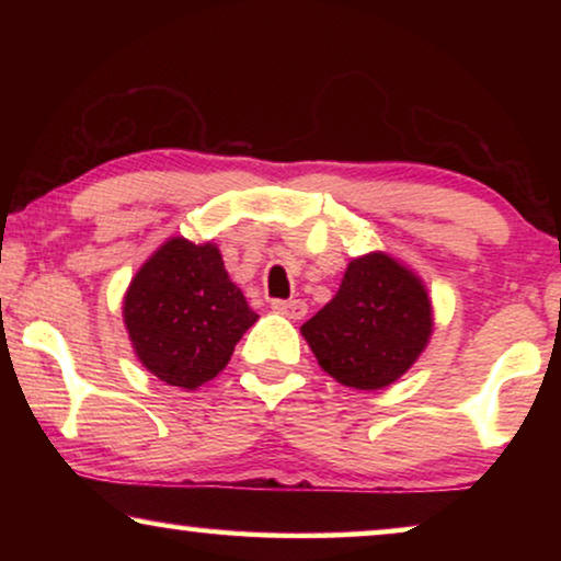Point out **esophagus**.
Listing matches in <instances>:
<instances>
[{
	"instance_id": "1",
	"label": "esophagus",
	"mask_w": 561,
	"mask_h": 561,
	"mask_svg": "<svg viewBox=\"0 0 561 561\" xmlns=\"http://www.w3.org/2000/svg\"><path fill=\"white\" fill-rule=\"evenodd\" d=\"M271 306L273 311H278L288 319H304L306 311H309V306H306L301 298H288V301H283V298H273Z\"/></svg>"
}]
</instances>
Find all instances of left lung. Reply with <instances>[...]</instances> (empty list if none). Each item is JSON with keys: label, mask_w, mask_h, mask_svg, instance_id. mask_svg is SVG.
I'll list each match as a JSON object with an SVG mask.
<instances>
[{"label": "left lung", "mask_w": 561, "mask_h": 561, "mask_svg": "<svg viewBox=\"0 0 561 561\" xmlns=\"http://www.w3.org/2000/svg\"><path fill=\"white\" fill-rule=\"evenodd\" d=\"M434 329L432 301L386 252L352 260L336 296L301 327L321 370L355 390H380L416 363Z\"/></svg>", "instance_id": "left-lung-1"}]
</instances>
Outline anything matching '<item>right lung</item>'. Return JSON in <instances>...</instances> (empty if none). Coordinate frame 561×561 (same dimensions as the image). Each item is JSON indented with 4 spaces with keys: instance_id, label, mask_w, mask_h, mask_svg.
Returning <instances> with one entry per match:
<instances>
[{
    "instance_id": "1",
    "label": "right lung",
    "mask_w": 561,
    "mask_h": 561,
    "mask_svg": "<svg viewBox=\"0 0 561 561\" xmlns=\"http://www.w3.org/2000/svg\"><path fill=\"white\" fill-rule=\"evenodd\" d=\"M125 327L140 363L168 386L196 390L217 378L257 321L229 280L214 242L171 237L125 294Z\"/></svg>"
}]
</instances>
